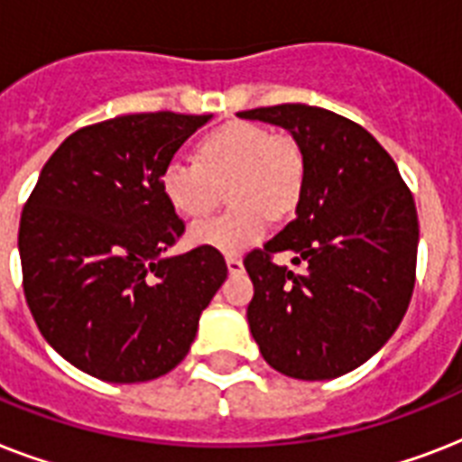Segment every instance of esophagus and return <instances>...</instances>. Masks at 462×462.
Returning <instances> with one entry per match:
<instances>
[{
  "label": "esophagus",
  "instance_id": "esophagus-1",
  "mask_svg": "<svg viewBox=\"0 0 462 462\" xmlns=\"http://www.w3.org/2000/svg\"><path fill=\"white\" fill-rule=\"evenodd\" d=\"M225 263H227L230 275H237L245 271V263H242V259H237V256H225Z\"/></svg>",
  "mask_w": 462,
  "mask_h": 462
}]
</instances>
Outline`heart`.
Returning <instances> with one entry per match:
<instances>
[{"mask_svg": "<svg viewBox=\"0 0 462 462\" xmlns=\"http://www.w3.org/2000/svg\"><path fill=\"white\" fill-rule=\"evenodd\" d=\"M302 184L304 155L297 141L246 122L210 132L196 146V162L172 158L160 172L165 201L184 217L206 216L220 187H230V210L189 227L191 245L223 254H242L263 239L271 216L295 208Z\"/></svg>", "mask_w": 462, "mask_h": 462, "instance_id": "obj_1", "label": "heart"}]
</instances>
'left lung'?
<instances>
[{"instance_id":"obj_1","label":"left lung","mask_w":462,"mask_h":462,"mask_svg":"<svg viewBox=\"0 0 462 462\" xmlns=\"http://www.w3.org/2000/svg\"><path fill=\"white\" fill-rule=\"evenodd\" d=\"M237 117L281 126L304 155L295 220L245 259L254 340L285 376H343L374 357L408 311L420 242L412 194L379 141L336 112L297 103ZM278 251L292 253L303 273L273 264Z\"/></svg>"}]
</instances>
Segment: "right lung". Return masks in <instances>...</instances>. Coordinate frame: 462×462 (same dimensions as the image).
Instances as JSON below:
<instances>
[{"mask_svg": "<svg viewBox=\"0 0 462 462\" xmlns=\"http://www.w3.org/2000/svg\"><path fill=\"white\" fill-rule=\"evenodd\" d=\"M213 115L141 112L71 134L18 227L23 292L69 365L110 383L172 372L227 278L223 254H167L184 235L160 172Z\"/></svg>", "mask_w": 462, "mask_h": 462, "instance_id": "right-lung-1", "label": "right lung"}]
</instances>
